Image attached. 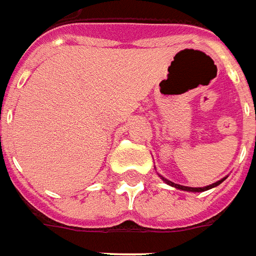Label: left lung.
Listing matches in <instances>:
<instances>
[{
  "instance_id": "8db88e82",
  "label": "left lung",
  "mask_w": 256,
  "mask_h": 256,
  "mask_svg": "<svg viewBox=\"0 0 256 256\" xmlns=\"http://www.w3.org/2000/svg\"><path fill=\"white\" fill-rule=\"evenodd\" d=\"M158 176L161 177L164 182H166L168 186H170V187H174L177 188V190H182V191H187V192H203V191H207V190H212V188L217 187V186H220L221 182L226 178V177H224V178H221V180H218V182H212V184H210V186H207V187H186V186H180V184H174L173 182H170V180H168V178H165L164 176H161V174H158Z\"/></svg>"
}]
</instances>
